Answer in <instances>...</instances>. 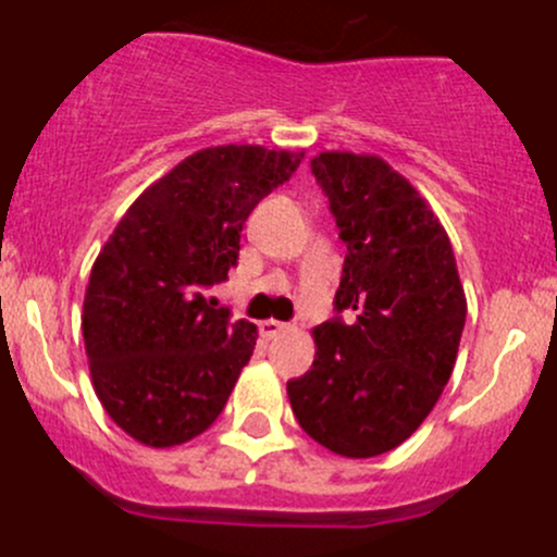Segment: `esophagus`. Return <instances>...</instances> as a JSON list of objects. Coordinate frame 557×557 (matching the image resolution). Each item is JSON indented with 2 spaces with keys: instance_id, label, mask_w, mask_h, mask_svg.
I'll use <instances>...</instances> for the list:
<instances>
[{
  "instance_id": "34e87169",
  "label": "esophagus",
  "mask_w": 557,
  "mask_h": 557,
  "mask_svg": "<svg viewBox=\"0 0 557 557\" xmlns=\"http://www.w3.org/2000/svg\"><path fill=\"white\" fill-rule=\"evenodd\" d=\"M285 329H288V325H285V323H280V320H274V318L263 320V323H261V334L267 336V339H272V336L283 334Z\"/></svg>"
}]
</instances>
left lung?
Here are the masks:
<instances>
[{
	"mask_svg": "<svg viewBox=\"0 0 557 557\" xmlns=\"http://www.w3.org/2000/svg\"><path fill=\"white\" fill-rule=\"evenodd\" d=\"M310 164L347 252L339 314L312 331V369L290 380L288 398L318 445L374 458L409 440L440 401L463 334V285L445 226L404 174L339 150Z\"/></svg>",
	"mask_w": 557,
	"mask_h": 557,
	"instance_id": "left-lung-1",
	"label": "left lung"
}]
</instances>
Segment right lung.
Returning a JSON list of instances; mask_svg holds the SVG:
<instances>
[{
    "mask_svg": "<svg viewBox=\"0 0 557 557\" xmlns=\"http://www.w3.org/2000/svg\"><path fill=\"white\" fill-rule=\"evenodd\" d=\"M301 159L261 145L199 150L128 207L94 261L83 301L94 391L143 445H183L226 407L258 331L207 290L237 267L252 207Z\"/></svg>",
    "mask_w": 557,
    "mask_h": 557,
    "instance_id": "add662e5",
    "label": "right lung"
}]
</instances>
